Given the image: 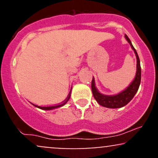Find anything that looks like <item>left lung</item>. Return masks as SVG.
Returning a JSON list of instances; mask_svg holds the SVG:
<instances>
[{
    "mask_svg": "<svg viewBox=\"0 0 158 158\" xmlns=\"http://www.w3.org/2000/svg\"><path fill=\"white\" fill-rule=\"evenodd\" d=\"M126 39L131 45L132 50L135 52L136 58H137V71H136V75L135 79L131 81V84L128 85L125 90H122L119 93L114 94V95H106L99 91L97 87L95 86V80L93 77L91 82V90L93 93L94 99L97 100L100 106L108 108H119L126 106L130 101L133 99L136 93L139 89V85H140L141 81V68L140 62H139V59L138 54L131 44V41H130L129 38L126 35H125Z\"/></svg>",
    "mask_w": 158,
    "mask_h": 158,
    "instance_id": "left-lung-1",
    "label": "left lung"
}]
</instances>
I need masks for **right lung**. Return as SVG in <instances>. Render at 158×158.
<instances>
[{"label": "right lung", "mask_w": 158, "mask_h": 158, "mask_svg": "<svg viewBox=\"0 0 158 158\" xmlns=\"http://www.w3.org/2000/svg\"><path fill=\"white\" fill-rule=\"evenodd\" d=\"M70 94L69 93L68 96V97H67V99H65V100L64 101V102H63L62 103H61V104L57 105V106H47V107H42V106H36V105H34V104H32V105H33L34 106H35V107H37V108H40V109H42V110H53V109H56V108H60V107H62V106H64V105L66 104V103L68 102V100H69V99H70Z\"/></svg>", "instance_id": "obj_1"}]
</instances>
